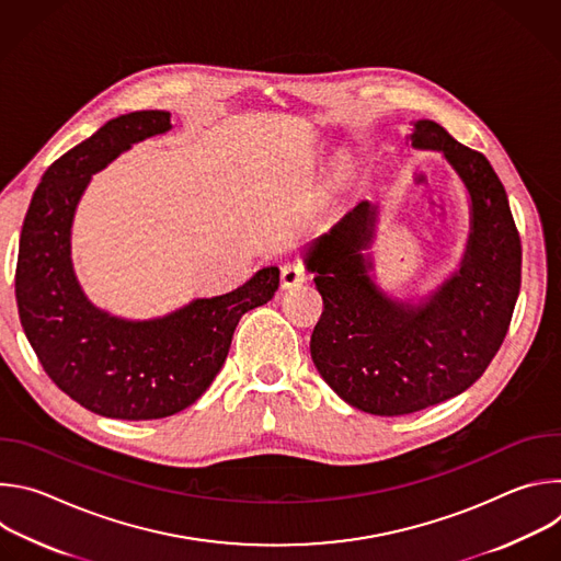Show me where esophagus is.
Segmentation results:
<instances>
[{"label":"esophagus","mask_w":561,"mask_h":561,"mask_svg":"<svg viewBox=\"0 0 561 561\" xmlns=\"http://www.w3.org/2000/svg\"><path fill=\"white\" fill-rule=\"evenodd\" d=\"M308 279V271L304 268L301 262H288L282 266V286L284 288H295Z\"/></svg>","instance_id":"34e87169"}]
</instances>
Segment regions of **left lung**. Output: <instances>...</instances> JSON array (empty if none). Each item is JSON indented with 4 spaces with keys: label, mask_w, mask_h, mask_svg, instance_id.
Masks as SVG:
<instances>
[{
    "label": "left lung",
    "mask_w": 561,
    "mask_h": 561,
    "mask_svg": "<svg viewBox=\"0 0 561 561\" xmlns=\"http://www.w3.org/2000/svg\"><path fill=\"white\" fill-rule=\"evenodd\" d=\"M437 150L470 199L459 268L420 299H397L373 279L368 253L379 206L364 199L306 247L304 264L324 299L310 337L319 375L346 404L409 415L472 386L500 351L522 284V242L504 184L489 159L431 119L407 137Z\"/></svg>",
    "instance_id": "8db88e82"
}]
</instances>
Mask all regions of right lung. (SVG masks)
Wrapping results in <instances>:
<instances>
[{
	"label": "right lung",
	"instance_id": "right-lung-1",
	"mask_svg": "<svg viewBox=\"0 0 561 561\" xmlns=\"http://www.w3.org/2000/svg\"><path fill=\"white\" fill-rule=\"evenodd\" d=\"M171 128L169 111L106 122L48 167L20 237L15 297L39 364L77 404L113 420H162L195 404L224 366L239 319L279 288V268L266 266L230 293L152 319H124L87 297L70 257L77 204L115 157Z\"/></svg>",
	"mask_w": 561,
	"mask_h": 561
}]
</instances>
